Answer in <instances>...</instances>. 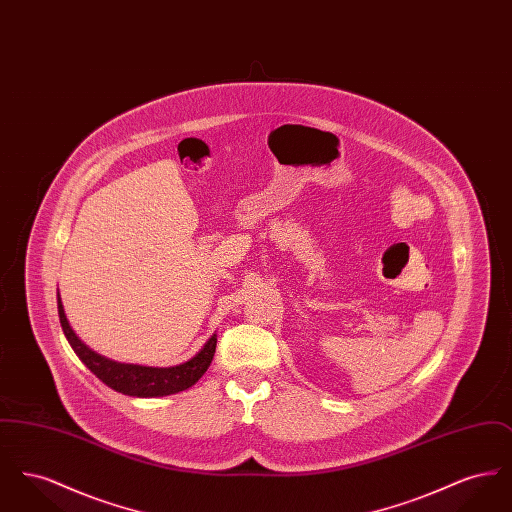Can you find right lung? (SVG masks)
Wrapping results in <instances>:
<instances>
[{"instance_id": "add662e5", "label": "right lung", "mask_w": 512, "mask_h": 512, "mask_svg": "<svg viewBox=\"0 0 512 512\" xmlns=\"http://www.w3.org/2000/svg\"><path fill=\"white\" fill-rule=\"evenodd\" d=\"M57 311H59V320H61L65 338L71 343L78 359L111 390L119 391L124 395H132V397H163V395H172V393L192 388L211 365L215 349H217V334H213L203 345V349L182 365L157 368V366L117 363V361H111L96 351H92L84 341L74 334L67 315H65L59 293H57Z\"/></svg>"}]
</instances>
